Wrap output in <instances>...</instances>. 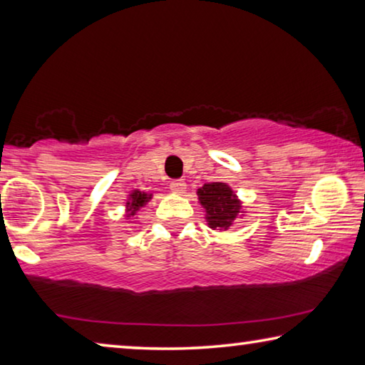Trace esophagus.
<instances>
[{
  "label": "esophagus",
  "mask_w": 365,
  "mask_h": 365,
  "mask_svg": "<svg viewBox=\"0 0 365 365\" xmlns=\"http://www.w3.org/2000/svg\"><path fill=\"white\" fill-rule=\"evenodd\" d=\"M170 191L175 195H183L185 191H187V183L183 180H175L170 183Z\"/></svg>",
  "instance_id": "1"
}]
</instances>
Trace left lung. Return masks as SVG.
<instances>
[{"instance_id":"1","label":"left lung","mask_w":365,"mask_h":365,"mask_svg":"<svg viewBox=\"0 0 365 365\" xmlns=\"http://www.w3.org/2000/svg\"><path fill=\"white\" fill-rule=\"evenodd\" d=\"M197 202L205 209V219L207 227L217 232H225L235 220L245 217L243 202L228 183L212 182L205 183L197 188Z\"/></svg>"}]
</instances>
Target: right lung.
Wrapping results in <instances>:
<instances>
[{"label":"right lung","instance_id":"add662e5","mask_svg":"<svg viewBox=\"0 0 365 365\" xmlns=\"http://www.w3.org/2000/svg\"><path fill=\"white\" fill-rule=\"evenodd\" d=\"M153 193H146V191H140V190H132L130 193L127 195L125 200V214L123 217L130 219L135 217L140 212L141 207H145L148 202L151 201Z\"/></svg>","mask_w":365,"mask_h":365}]
</instances>
